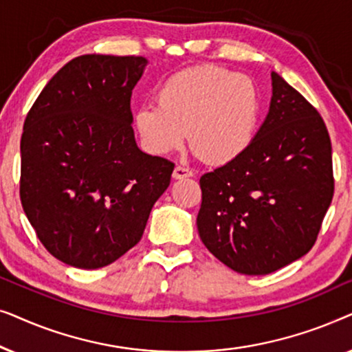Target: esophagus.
I'll use <instances>...</instances> for the list:
<instances>
[{
  "instance_id": "obj_1",
  "label": "esophagus",
  "mask_w": 352,
  "mask_h": 352,
  "mask_svg": "<svg viewBox=\"0 0 352 352\" xmlns=\"http://www.w3.org/2000/svg\"><path fill=\"white\" fill-rule=\"evenodd\" d=\"M192 175H194V171L186 165H177L175 168V171H173V177H175V179H184V177H190Z\"/></svg>"
}]
</instances>
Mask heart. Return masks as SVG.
Wrapping results in <instances>:
<instances>
[{"label": "heart", "mask_w": 352, "mask_h": 352, "mask_svg": "<svg viewBox=\"0 0 352 352\" xmlns=\"http://www.w3.org/2000/svg\"><path fill=\"white\" fill-rule=\"evenodd\" d=\"M259 93L252 78L214 65H199L170 76L157 104L141 105L134 126L144 146L166 155L186 141L211 163H228L250 146L258 126Z\"/></svg>", "instance_id": "b5f03b06"}]
</instances>
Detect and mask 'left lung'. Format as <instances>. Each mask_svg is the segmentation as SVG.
<instances>
[{"label":"left lung","instance_id":"1","mask_svg":"<svg viewBox=\"0 0 352 352\" xmlns=\"http://www.w3.org/2000/svg\"><path fill=\"white\" fill-rule=\"evenodd\" d=\"M271 76V107L256 136L237 158L200 177L201 242L247 276H266L305 256L335 190L320 113L280 75Z\"/></svg>","mask_w":352,"mask_h":352}]
</instances>
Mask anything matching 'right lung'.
<instances>
[{"label": "right lung", "instance_id": "obj_1", "mask_svg": "<svg viewBox=\"0 0 352 352\" xmlns=\"http://www.w3.org/2000/svg\"><path fill=\"white\" fill-rule=\"evenodd\" d=\"M146 65L139 56L75 57L27 113L21 201L43 247L69 266L123 256L170 186L175 163L134 141L129 102Z\"/></svg>", "mask_w": 352, "mask_h": 352}]
</instances>
